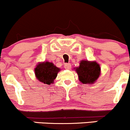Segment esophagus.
<instances>
[{"label":"esophagus","mask_w":130,"mask_h":130,"mask_svg":"<svg viewBox=\"0 0 130 130\" xmlns=\"http://www.w3.org/2000/svg\"><path fill=\"white\" fill-rule=\"evenodd\" d=\"M71 68V64L70 63H66L64 64V68L66 69H70Z\"/></svg>","instance_id":"esophagus-1"}]
</instances>
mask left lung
I'll use <instances>...</instances> for the list:
<instances>
[{
	"label": "left lung",
	"mask_w": 130,
	"mask_h": 130,
	"mask_svg": "<svg viewBox=\"0 0 130 130\" xmlns=\"http://www.w3.org/2000/svg\"><path fill=\"white\" fill-rule=\"evenodd\" d=\"M79 80L83 84H92L97 81L101 74V67L95 61L82 60L79 66L74 68Z\"/></svg>",
	"instance_id": "1"
}]
</instances>
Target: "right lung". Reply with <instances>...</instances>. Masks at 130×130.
<instances>
[{"label": "right lung", "instance_id": "obj_1", "mask_svg": "<svg viewBox=\"0 0 130 130\" xmlns=\"http://www.w3.org/2000/svg\"><path fill=\"white\" fill-rule=\"evenodd\" d=\"M61 71L52 62H39L35 68V74L39 82L46 85H51L57 76V73Z\"/></svg>", "mask_w": 130, "mask_h": 130}]
</instances>
